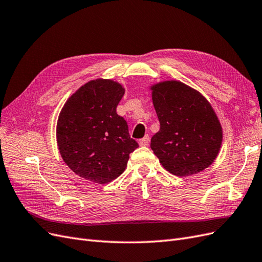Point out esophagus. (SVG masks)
<instances>
[{
    "label": "esophagus",
    "instance_id": "34e87169",
    "mask_svg": "<svg viewBox=\"0 0 262 262\" xmlns=\"http://www.w3.org/2000/svg\"><path fill=\"white\" fill-rule=\"evenodd\" d=\"M148 143H149V137H148V136H145L143 139H141V140L139 141V144H140L141 146H147Z\"/></svg>",
    "mask_w": 262,
    "mask_h": 262
}]
</instances>
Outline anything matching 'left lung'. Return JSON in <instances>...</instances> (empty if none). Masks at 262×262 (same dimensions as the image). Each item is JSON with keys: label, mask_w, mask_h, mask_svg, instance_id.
I'll list each match as a JSON object with an SVG mask.
<instances>
[{"label": "left lung", "mask_w": 262, "mask_h": 262, "mask_svg": "<svg viewBox=\"0 0 262 262\" xmlns=\"http://www.w3.org/2000/svg\"><path fill=\"white\" fill-rule=\"evenodd\" d=\"M160 131L150 148L172 175L187 177L208 168L215 160L223 130L211 104L201 93L179 81L150 86Z\"/></svg>", "instance_id": "1"}]
</instances>
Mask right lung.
Instances as JSON below:
<instances>
[{"instance_id":"right-lung-1","label":"right lung","mask_w":262,"mask_h":262,"mask_svg":"<svg viewBox=\"0 0 262 262\" xmlns=\"http://www.w3.org/2000/svg\"><path fill=\"white\" fill-rule=\"evenodd\" d=\"M123 95L121 84L97 78L81 86L59 115L57 142L62 160L86 180L101 185L115 180L139 147L126 121L117 114Z\"/></svg>"}]
</instances>
